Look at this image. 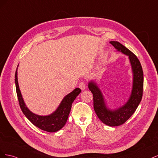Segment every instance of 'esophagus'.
<instances>
[{"label": "esophagus", "mask_w": 158, "mask_h": 158, "mask_svg": "<svg viewBox=\"0 0 158 158\" xmlns=\"http://www.w3.org/2000/svg\"><path fill=\"white\" fill-rule=\"evenodd\" d=\"M79 88L82 89V90H84L85 88V83L84 82H82L79 84Z\"/></svg>", "instance_id": "34e87169"}]
</instances>
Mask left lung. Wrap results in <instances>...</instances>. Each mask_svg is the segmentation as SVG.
I'll list each match as a JSON object with an SVG mask.
<instances>
[{"label": "left lung", "instance_id": "1", "mask_svg": "<svg viewBox=\"0 0 158 158\" xmlns=\"http://www.w3.org/2000/svg\"><path fill=\"white\" fill-rule=\"evenodd\" d=\"M110 44L117 51L128 55L130 59L133 73V85L131 97L123 107L111 111L107 108L102 93L96 84L90 82L88 88L93 94L94 109L98 118L108 126L117 127L125 123L135 112L140 103L143 94L144 74L139 60L132 52L118 41H110Z\"/></svg>", "mask_w": 158, "mask_h": 158}]
</instances>
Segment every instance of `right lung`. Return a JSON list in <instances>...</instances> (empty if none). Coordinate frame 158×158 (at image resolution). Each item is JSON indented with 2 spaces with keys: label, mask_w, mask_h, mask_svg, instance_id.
<instances>
[{
  "label": "right lung",
  "mask_w": 158,
  "mask_h": 158,
  "mask_svg": "<svg viewBox=\"0 0 158 158\" xmlns=\"http://www.w3.org/2000/svg\"><path fill=\"white\" fill-rule=\"evenodd\" d=\"M15 84L16 94L18 99L19 104L23 113L29 119V121L41 130L49 132H54L59 131L66 124L71 109L72 104L74 100L81 92V89L78 88H76L71 93L69 94L64 98L61 102L59 107L56 111L48 116H40L31 113L27 108L22 97L20 90L17 78V69L15 73Z\"/></svg>",
  "instance_id": "1"
}]
</instances>
